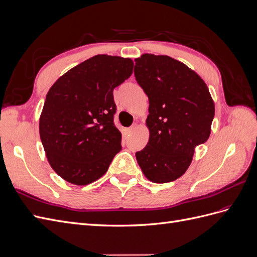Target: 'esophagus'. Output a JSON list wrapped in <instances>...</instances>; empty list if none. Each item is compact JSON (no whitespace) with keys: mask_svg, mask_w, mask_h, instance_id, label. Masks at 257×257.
<instances>
[{"mask_svg":"<svg viewBox=\"0 0 257 257\" xmlns=\"http://www.w3.org/2000/svg\"><path fill=\"white\" fill-rule=\"evenodd\" d=\"M136 127H137V125H133V126H131V127H128V128H126V134H132L133 133V132L136 130Z\"/></svg>","mask_w":257,"mask_h":257,"instance_id":"obj_1","label":"esophagus"}]
</instances>
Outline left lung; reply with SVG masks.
I'll list each match as a JSON object with an SVG mask.
<instances>
[{
    "mask_svg": "<svg viewBox=\"0 0 257 257\" xmlns=\"http://www.w3.org/2000/svg\"><path fill=\"white\" fill-rule=\"evenodd\" d=\"M134 74L149 98V142L136 160L148 180L172 182L189 168L211 133L214 103L200 76L168 56L144 53Z\"/></svg>",
    "mask_w": 257,
    "mask_h": 257,
    "instance_id": "1",
    "label": "left lung"
}]
</instances>
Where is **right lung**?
<instances>
[{"label": "right lung", "mask_w": 257, "mask_h": 257, "mask_svg": "<svg viewBox=\"0 0 257 257\" xmlns=\"http://www.w3.org/2000/svg\"><path fill=\"white\" fill-rule=\"evenodd\" d=\"M130 58L97 54L69 69L49 89L40 136L50 166L65 181L87 185L121 150L113 89L133 73Z\"/></svg>", "instance_id": "right-lung-1"}]
</instances>
